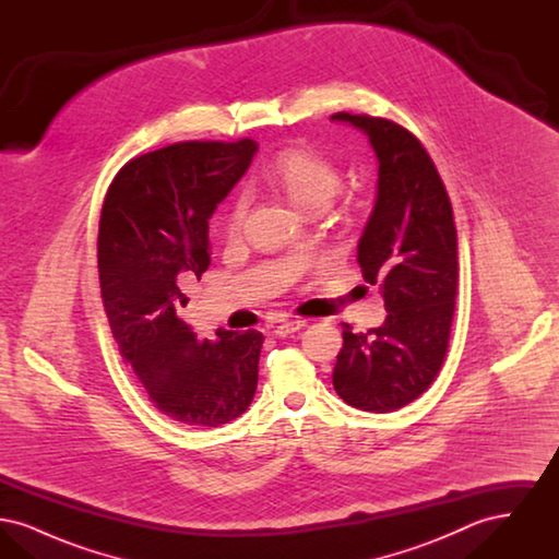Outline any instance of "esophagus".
<instances>
[{
	"mask_svg": "<svg viewBox=\"0 0 559 559\" xmlns=\"http://www.w3.org/2000/svg\"><path fill=\"white\" fill-rule=\"evenodd\" d=\"M301 326H306V320L304 319L283 320V322H278V324L274 326V335L287 337V335H292L295 331H299Z\"/></svg>",
	"mask_w": 559,
	"mask_h": 559,
	"instance_id": "obj_1",
	"label": "esophagus"
}]
</instances>
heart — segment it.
I'll list each match as a JSON object with an SVG mask.
<instances>
[{
    "instance_id": "obj_1",
    "label": "heart",
    "mask_w": 559,
    "mask_h": 559,
    "mask_svg": "<svg viewBox=\"0 0 559 559\" xmlns=\"http://www.w3.org/2000/svg\"><path fill=\"white\" fill-rule=\"evenodd\" d=\"M266 180L283 190L297 210L322 212L342 187V171L335 163L310 148H289L276 155L267 165ZM247 212V201L240 197L228 213V228L237 230Z\"/></svg>"
}]
</instances>
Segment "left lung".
<instances>
[{
    "label": "left lung",
    "instance_id": "obj_1",
    "mask_svg": "<svg viewBox=\"0 0 559 559\" xmlns=\"http://www.w3.org/2000/svg\"><path fill=\"white\" fill-rule=\"evenodd\" d=\"M331 119L365 133L379 163L356 260L388 310L367 333L344 324L333 388L354 408L392 413L426 392L447 356L459 276L451 199L424 144L399 123L349 112Z\"/></svg>",
    "mask_w": 559,
    "mask_h": 559
}]
</instances>
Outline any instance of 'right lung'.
<instances>
[{"instance_id":"1","label":"right lung","mask_w":559,"mask_h":559,"mask_svg":"<svg viewBox=\"0 0 559 559\" xmlns=\"http://www.w3.org/2000/svg\"><path fill=\"white\" fill-rule=\"evenodd\" d=\"M258 142H178L121 167L98 230L100 289L112 337L174 421L237 419L258 388L260 331L199 342L180 319L187 289L212 264L210 219L249 169Z\"/></svg>"}]
</instances>
